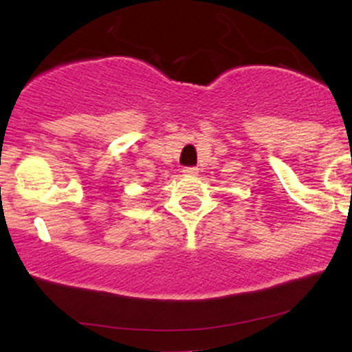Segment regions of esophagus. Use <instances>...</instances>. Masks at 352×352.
Instances as JSON below:
<instances>
[{
	"mask_svg": "<svg viewBox=\"0 0 352 352\" xmlns=\"http://www.w3.org/2000/svg\"><path fill=\"white\" fill-rule=\"evenodd\" d=\"M182 172H184V175H186V177H194V175H197V173H199V168H195V166H186Z\"/></svg>",
	"mask_w": 352,
	"mask_h": 352,
	"instance_id": "34e87169",
	"label": "esophagus"
}]
</instances>
